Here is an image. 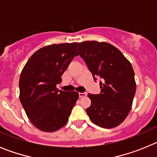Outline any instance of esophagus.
Instances as JSON below:
<instances>
[{
  "label": "esophagus",
  "instance_id": "1",
  "mask_svg": "<svg viewBox=\"0 0 157 157\" xmlns=\"http://www.w3.org/2000/svg\"><path fill=\"white\" fill-rule=\"evenodd\" d=\"M87 94L86 93H79V98H84V97H86Z\"/></svg>",
  "mask_w": 157,
  "mask_h": 157
}]
</instances>
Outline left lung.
<instances>
[{"mask_svg":"<svg viewBox=\"0 0 157 157\" xmlns=\"http://www.w3.org/2000/svg\"><path fill=\"white\" fill-rule=\"evenodd\" d=\"M76 54L86 62L94 80L100 77V94H88L91 105L86 109L91 121L103 128H113L130 112L136 91L132 65L117 48L107 42L86 41Z\"/></svg>","mask_w":157,"mask_h":157,"instance_id":"left-lung-1","label":"left lung"}]
</instances>
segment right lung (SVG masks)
Masks as SVG:
<instances>
[{
	"label": "right lung",
	"mask_w": 157,
	"mask_h": 157,
	"mask_svg": "<svg viewBox=\"0 0 157 157\" xmlns=\"http://www.w3.org/2000/svg\"><path fill=\"white\" fill-rule=\"evenodd\" d=\"M78 43L53 44L36 51L19 77V100L36 128L56 131L68 121L78 93L58 90L56 84L75 56Z\"/></svg>",
	"instance_id": "add662e5"
}]
</instances>
